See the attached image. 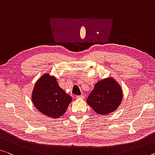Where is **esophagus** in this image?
<instances>
[{
	"mask_svg": "<svg viewBox=\"0 0 155 155\" xmlns=\"http://www.w3.org/2000/svg\"><path fill=\"white\" fill-rule=\"evenodd\" d=\"M76 97H77V98H84V95H80V96H77Z\"/></svg>",
	"mask_w": 155,
	"mask_h": 155,
	"instance_id": "34e87169",
	"label": "esophagus"
}]
</instances>
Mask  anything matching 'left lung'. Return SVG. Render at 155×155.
<instances>
[{"mask_svg": "<svg viewBox=\"0 0 155 155\" xmlns=\"http://www.w3.org/2000/svg\"><path fill=\"white\" fill-rule=\"evenodd\" d=\"M120 86L113 78L97 82L88 97L89 105L101 115H107L117 109L123 100Z\"/></svg>", "mask_w": 155, "mask_h": 155, "instance_id": "left-lung-1", "label": "left lung"}]
</instances>
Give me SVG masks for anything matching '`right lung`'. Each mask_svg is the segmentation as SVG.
Listing matches in <instances>:
<instances>
[{
    "label": "right lung",
    "mask_w": 155,
    "mask_h": 155,
    "mask_svg": "<svg viewBox=\"0 0 155 155\" xmlns=\"http://www.w3.org/2000/svg\"><path fill=\"white\" fill-rule=\"evenodd\" d=\"M32 101L40 112L48 117L58 118L66 112L72 97L59 87L54 76L46 73L35 83Z\"/></svg>",
    "instance_id": "add662e5"
}]
</instances>
